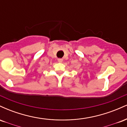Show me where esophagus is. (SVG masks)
<instances>
[{
    "label": "esophagus",
    "mask_w": 127,
    "mask_h": 127,
    "mask_svg": "<svg viewBox=\"0 0 127 127\" xmlns=\"http://www.w3.org/2000/svg\"><path fill=\"white\" fill-rule=\"evenodd\" d=\"M58 62L59 63H62L63 62V59H58Z\"/></svg>",
    "instance_id": "34e87169"
}]
</instances>
